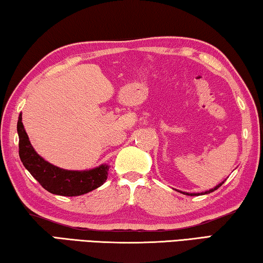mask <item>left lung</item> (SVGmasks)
<instances>
[{
  "mask_svg": "<svg viewBox=\"0 0 263 263\" xmlns=\"http://www.w3.org/2000/svg\"><path fill=\"white\" fill-rule=\"evenodd\" d=\"M223 183H225V180H223V182H221L220 184H218L217 186H214L213 189H211V190H209V191H205V192H200V193H189V192H182V191H178V192H182L183 195H186V196H200V195H208V193L213 192L214 190H217V189L220 187Z\"/></svg>",
  "mask_w": 263,
  "mask_h": 263,
  "instance_id": "obj_1",
  "label": "left lung"
}]
</instances>
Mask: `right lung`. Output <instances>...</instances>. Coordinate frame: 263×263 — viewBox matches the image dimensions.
<instances>
[{"mask_svg":"<svg viewBox=\"0 0 263 263\" xmlns=\"http://www.w3.org/2000/svg\"><path fill=\"white\" fill-rule=\"evenodd\" d=\"M18 133L20 158L32 177L40 183L46 191L53 195L74 197L81 196L96 190L106 182L109 165L101 164L89 170H65L46 162L36 153L30 143L29 136L25 132L22 114L17 122Z\"/></svg>","mask_w":263,"mask_h":263,"instance_id":"right-lung-1","label":"right lung"}]
</instances>
